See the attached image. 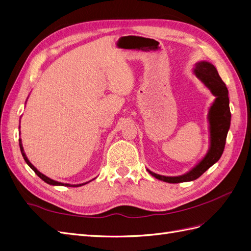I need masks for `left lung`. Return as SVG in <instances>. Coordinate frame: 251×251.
Instances as JSON below:
<instances>
[{
	"instance_id": "8db88e82",
	"label": "left lung",
	"mask_w": 251,
	"mask_h": 251,
	"mask_svg": "<svg viewBox=\"0 0 251 251\" xmlns=\"http://www.w3.org/2000/svg\"><path fill=\"white\" fill-rule=\"evenodd\" d=\"M194 72L196 76L216 96V100L208 112L210 146L207 154L202 160L194 169L181 176L165 177L148 170L151 176L156 179L169 182V183H180V182L198 179L211 165H214L223 154L227 133H228L230 126L231 114L229 109L228 90H227L224 81L220 77L216 67L208 62H200L196 64Z\"/></svg>"
}]
</instances>
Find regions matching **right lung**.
I'll return each mask as SVG.
<instances>
[{"instance_id":"right-lung-1","label":"right lung","mask_w":251,"mask_h":251,"mask_svg":"<svg viewBox=\"0 0 251 251\" xmlns=\"http://www.w3.org/2000/svg\"><path fill=\"white\" fill-rule=\"evenodd\" d=\"M20 141V149H21V153H22V155H23V157H24V160L26 161V163L30 166V168H31L33 171H34V173L37 175V176H39L43 181H45L46 182V183H48V184H50V185H63V186H72V187H77V186H81V185H85L86 183H88V182H86V183H81V184H68V183H62V182H57V181H54V180H52V179H50V178H48L47 176H45L44 174H42V173H40L39 171L36 170V168H34V165H32L31 164V162H30L29 160H28V158H27V156H26V154L24 153V149H23V144H22V140L20 139L19 140Z\"/></svg>"}]
</instances>
